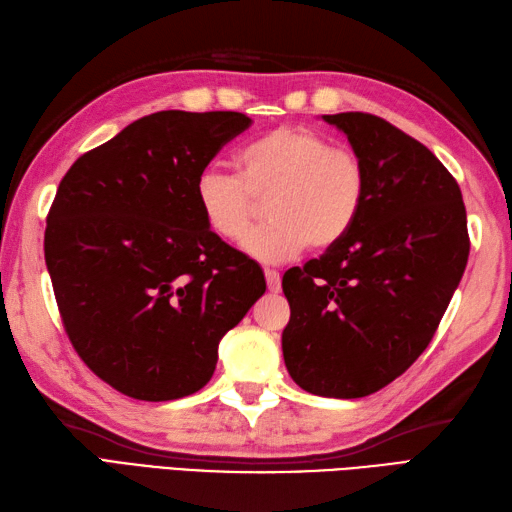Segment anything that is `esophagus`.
I'll list each match as a JSON object with an SVG mask.
<instances>
[{"mask_svg":"<svg viewBox=\"0 0 512 512\" xmlns=\"http://www.w3.org/2000/svg\"><path fill=\"white\" fill-rule=\"evenodd\" d=\"M264 275H266L268 290H270V292H279V290H281V277H279L277 270H275V268H266Z\"/></svg>","mask_w":512,"mask_h":512,"instance_id":"obj_1","label":"esophagus"}]
</instances>
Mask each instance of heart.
I'll return each instance as SVG.
<instances>
[{"label": "heart", "mask_w": 512, "mask_h": 512, "mask_svg": "<svg viewBox=\"0 0 512 512\" xmlns=\"http://www.w3.org/2000/svg\"><path fill=\"white\" fill-rule=\"evenodd\" d=\"M233 165L235 176L204 171L195 182V202L217 239L237 242L254 219L256 202L264 201L269 220L242 244L259 262H286L306 246H339L365 209V160L312 127L270 129L239 147Z\"/></svg>", "instance_id": "b5f03b06"}]
</instances>
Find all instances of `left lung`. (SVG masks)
Segmentation results:
<instances>
[{"label": "left lung", "mask_w": 512, "mask_h": 512, "mask_svg": "<svg viewBox=\"0 0 512 512\" xmlns=\"http://www.w3.org/2000/svg\"><path fill=\"white\" fill-rule=\"evenodd\" d=\"M323 121L365 160L367 202L339 246L284 275L290 321L281 350L301 389L363 398L427 350L471 242L458 182L416 138L365 112Z\"/></svg>", "instance_id": "obj_1"}]
</instances>
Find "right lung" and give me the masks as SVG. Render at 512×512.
Segmentation results:
<instances>
[{"instance_id":"obj_1","label":"right lung","mask_w":512,"mask_h":512,"mask_svg":"<svg viewBox=\"0 0 512 512\" xmlns=\"http://www.w3.org/2000/svg\"><path fill=\"white\" fill-rule=\"evenodd\" d=\"M248 127L239 112L143 116L76 160L54 195L43 253L65 334L129 398L202 389L217 343L266 292L262 268L195 202L206 165Z\"/></svg>"}]
</instances>
